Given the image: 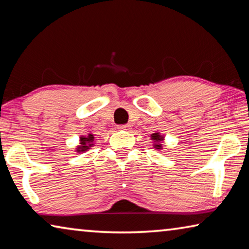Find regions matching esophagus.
<instances>
[{
	"label": "esophagus",
	"instance_id": "esophagus-1",
	"mask_svg": "<svg viewBox=\"0 0 249 249\" xmlns=\"http://www.w3.org/2000/svg\"><path fill=\"white\" fill-rule=\"evenodd\" d=\"M129 127H130V125H128V124H126V125H120V126H119V129H121V130H128Z\"/></svg>",
	"mask_w": 249,
	"mask_h": 249
}]
</instances>
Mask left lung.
Wrapping results in <instances>:
<instances>
[{"label": "left lung", "instance_id": "1", "mask_svg": "<svg viewBox=\"0 0 249 249\" xmlns=\"http://www.w3.org/2000/svg\"><path fill=\"white\" fill-rule=\"evenodd\" d=\"M151 137V141H154V148L156 150H161L162 149V142L163 141H165V136L163 135H161L160 133H154L150 135Z\"/></svg>", "mask_w": 249, "mask_h": 249}]
</instances>
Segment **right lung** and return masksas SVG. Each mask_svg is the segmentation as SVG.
<instances>
[{
  "label": "right lung",
  "mask_w": 249,
  "mask_h": 249,
  "mask_svg": "<svg viewBox=\"0 0 249 249\" xmlns=\"http://www.w3.org/2000/svg\"><path fill=\"white\" fill-rule=\"evenodd\" d=\"M79 146H77L75 148V151L77 154H81V153H86L87 150H89L91 147L94 146V136L92 133H89L88 135H82L79 138Z\"/></svg>",
  "instance_id": "right-lung-1"
}]
</instances>
